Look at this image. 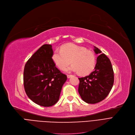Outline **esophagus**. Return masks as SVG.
Returning a JSON list of instances; mask_svg holds the SVG:
<instances>
[{
	"mask_svg": "<svg viewBox=\"0 0 135 135\" xmlns=\"http://www.w3.org/2000/svg\"><path fill=\"white\" fill-rule=\"evenodd\" d=\"M73 75H70V74H67V78H70L71 76H72Z\"/></svg>",
	"mask_w": 135,
	"mask_h": 135,
	"instance_id": "34e87169",
	"label": "esophagus"
}]
</instances>
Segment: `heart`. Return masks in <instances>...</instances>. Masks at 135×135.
<instances>
[{
    "label": "heart",
    "mask_w": 135,
    "mask_h": 135,
    "mask_svg": "<svg viewBox=\"0 0 135 135\" xmlns=\"http://www.w3.org/2000/svg\"><path fill=\"white\" fill-rule=\"evenodd\" d=\"M52 59L60 69H64L72 63L73 65L67 70L79 72L81 75L91 73L96 63L95 56L93 52L73 44L64 45L61 47V50H56L52 56Z\"/></svg>",
    "instance_id": "1"
}]
</instances>
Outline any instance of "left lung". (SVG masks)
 Listing matches in <instances>:
<instances>
[{
    "label": "left lung",
    "mask_w": 135,
    "mask_h": 135,
    "mask_svg": "<svg viewBox=\"0 0 135 135\" xmlns=\"http://www.w3.org/2000/svg\"><path fill=\"white\" fill-rule=\"evenodd\" d=\"M98 56L94 71L89 75L79 78L78 92L82 100L95 104L103 100L109 94L114 83V72L110 60L96 46Z\"/></svg>",
    "instance_id": "8db88e82"
}]
</instances>
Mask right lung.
<instances>
[{
  "label": "right lung",
  "instance_id": "1",
  "mask_svg": "<svg viewBox=\"0 0 135 135\" xmlns=\"http://www.w3.org/2000/svg\"><path fill=\"white\" fill-rule=\"evenodd\" d=\"M52 46L44 44L26 63L23 84L27 95L36 104L50 107L59 100L67 75L56 67L52 59Z\"/></svg>",
  "mask_w": 135,
  "mask_h": 135
}]
</instances>
